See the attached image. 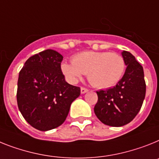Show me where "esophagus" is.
<instances>
[{
	"label": "esophagus",
	"mask_w": 159,
	"mask_h": 159,
	"mask_svg": "<svg viewBox=\"0 0 159 159\" xmlns=\"http://www.w3.org/2000/svg\"><path fill=\"white\" fill-rule=\"evenodd\" d=\"M87 91H88V89H86V88L85 87L81 88V93H82V94H85V93H86Z\"/></svg>",
	"instance_id": "esophagus-1"
}]
</instances>
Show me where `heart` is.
Returning a JSON list of instances; mask_svg holds the SVG:
<instances>
[{
	"mask_svg": "<svg viewBox=\"0 0 159 159\" xmlns=\"http://www.w3.org/2000/svg\"><path fill=\"white\" fill-rule=\"evenodd\" d=\"M61 69L66 79L75 83L82 74L95 87L115 86L125 73V62L120 55L107 52H83L73 57L72 63H65Z\"/></svg>",
	"mask_w": 159,
	"mask_h": 159,
	"instance_id": "1",
	"label": "heart"
}]
</instances>
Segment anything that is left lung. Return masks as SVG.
I'll return each mask as SVG.
<instances>
[{"label": "left lung", "mask_w": 159, "mask_h": 159, "mask_svg": "<svg viewBox=\"0 0 159 159\" xmlns=\"http://www.w3.org/2000/svg\"><path fill=\"white\" fill-rule=\"evenodd\" d=\"M125 73L113 88L96 91L98 102L94 106L96 116L104 125L120 127L131 122L139 112L145 96L143 67L127 51L122 52Z\"/></svg>", "instance_id": "obj_1"}]
</instances>
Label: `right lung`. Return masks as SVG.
Here are the masks:
<instances>
[{"instance_id": "add662e5", "label": "right lung", "mask_w": 159, "mask_h": 159, "mask_svg": "<svg viewBox=\"0 0 159 159\" xmlns=\"http://www.w3.org/2000/svg\"><path fill=\"white\" fill-rule=\"evenodd\" d=\"M62 61L59 52L48 49L30 57L19 72L18 109L28 124L40 131L62 125L81 94L80 87L65 82Z\"/></svg>"}]
</instances>
